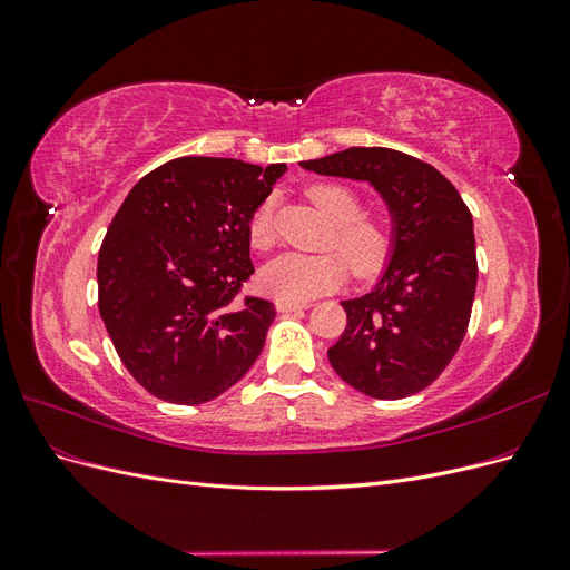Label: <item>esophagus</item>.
Returning <instances> with one entry per match:
<instances>
[{"mask_svg": "<svg viewBox=\"0 0 570 570\" xmlns=\"http://www.w3.org/2000/svg\"><path fill=\"white\" fill-rule=\"evenodd\" d=\"M312 304H306V302H283V299H278L275 302V308H278L281 314H292V312H304V308H308Z\"/></svg>", "mask_w": 570, "mask_h": 570, "instance_id": "esophagus-1", "label": "esophagus"}]
</instances>
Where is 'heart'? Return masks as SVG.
Here are the masks:
<instances>
[{
	"instance_id": "obj_1",
	"label": "heart",
	"mask_w": 570,
	"mask_h": 570,
	"mask_svg": "<svg viewBox=\"0 0 570 570\" xmlns=\"http://www.w3.org/2000/svg\"><path fill=\"white\" fill-rule=\"evenodd\" d=\"M316 209L333 220L327 235V249L338 254H283L262 273V285L275 299L308 302L323 292L335 289L347 275V261L356 278H371L381 271L392 254V230L383 216L366 214L364 202L352 187L342 183H321L306 189ZM249 243L256 249L275 245L273 202L264 199L249 218Z\"/></svg>"
}]
</instances>
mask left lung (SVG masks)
<instances>
[{"label": "left lung", "instance_id": "obj_1", "mask_svg": "<svg viewBox=\"0 0 570 570\" xmlns=\"http://www.w3.org/2000/svg\"><path fill=\"white\" fill-rule=\"evenodd\" d=\"M321 176L368 180L394 218V254L368 295L342 302L347 327L327 350L344 383L375 400L425 390L469 331L478 283L473 218L438 168L387 147L302 161Z\"/></svg>", "mask_w": 570, "mask_h": 570}]
</instances>
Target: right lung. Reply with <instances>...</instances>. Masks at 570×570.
Wrapping results in <instances>:
<instances>
[{
	"label": "right lung",
	"instance_id": "1",
	"mask_svg": "<svg viewBox=\"0 0 570 570\" xmlns=\"http://www.w3.org/2000/svg\"><path fill=\"white\" fill-rule=\"evenodd\" d=\"M285 164L180 157L120 204L97 258L99 314L149 394L216 400L262 354L275 306L243 295L254 273L249 218Z\"/></svg>",
	"mask_w": 570,
	"mask_h": 570
}]
</instances>
